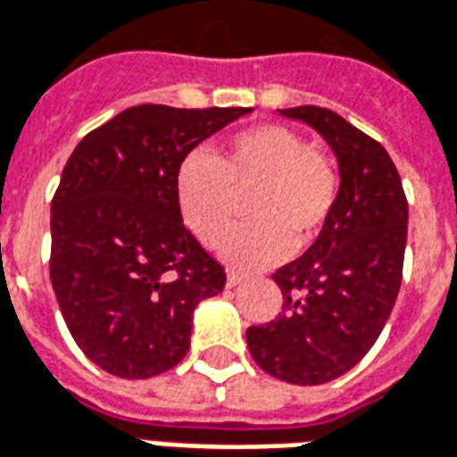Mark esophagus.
<instances>
[{"instance_id":"1","label":"esophagus","mask_w":457,"mask_h":457,"mask_svg":"<svg viewBox=\"0 0 457 457\" xmlns=\"http://www.w3.org/2000/svg\"><path fill=\"white\" fill-rule=\"evenodd\" d=\"M246 276L245 273H239V271H228V286L229 288H235V286H239L242 280H245Z\"/></svg>"}]
</instances>
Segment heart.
Wrapping results in <instances>:
<instances>
[{
	"mask_svg": "<svg viewBox=\"0 0 457 457\" xmlns=\"http://www.w3.org/2000/svg\"><path fill=\"white\" fill-rule=\"evenodd\" d=\"M341 191L332 154L286 125H256L229 137L215 154L191 152L177 177V203L186 228L203 245L220 246L232 228L237 198L254 220L225 242L237 266H266L322 235Z\"/></svg>",
	"mask_w": 457,
	"mask_h": 457,
	"instance_id": "b5f03b06",
	"label": "heart"
}]
</instances>
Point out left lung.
<instances>
[{
  "label": "left lung",
  "instance_id": "obj_1",
  "mask_svg": "<svg viewBox=\"0 0 457 457\" xmlns=\"http://www.w3.org/2000/svg\"><path fill=\"white\" fill-rule=\"evenodd\" d=\"M312 125L339 162L341 191L314 245L273 273L283 312L249 327L256 366L293 385H322L366 356L383 332L402 283L407 195L390 154L339 113L280 108Z\"/></svg>",
  "mask_w": 457,
  "mask_h": 457
}]
</instances>
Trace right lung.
Wrapping results in <instances>:
<instances>
[{"label": "right lung", "mask_w": 457, "mask_h": 457, "mask_svg": "<svg viewBox=\"0 0 457 457\" xmlns=\"http://www.w3.org/2000/svg\"><path fill=\"white\" fill-rule=\"evenodd\" d=\"M249 108L140 104L70 154L50 205V280L84 356L143 380L191 346L195 305L222 293L225 269L186 229L181 162Z\"/></svg>", "instance_id": "1"}]
</instances>
